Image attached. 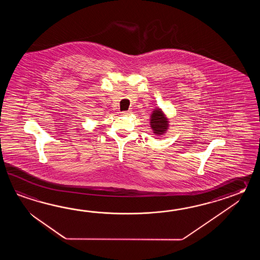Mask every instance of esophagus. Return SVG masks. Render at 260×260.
<instances>
[{
  "mask_svg": "<svg viewBox=\"0 0 260 260\" xmlns=\"http://www.w3.org/2000/svg\"><path fill=\"white\" fill-rule=\"evenodd\" d=\"M131 113H132V112H131V111H122V115H123V116H128V115H130Z\"/></svg>",
  "mask_w": 260,
  "mask_h": 260,
  "instance_id": "34e87169",
  "label": "esophagus"
}]
</instances>
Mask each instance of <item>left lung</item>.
Wrapping results in <instances>:
<instances>
[{
	"label": "left lung",
	"instance_id": "obj_1",
	"mask_svg": "<svg viewBox=\"0 0 260 260\" xmlns=\"http://www.w3.org/2000/svg\"><path fill=\"white\" fill-rule=\"evenodd\" d=\"M150 127L155 135L162 136L169 127V121L160 108H156L150 116Z\"/></svg>",
	"mask_w": 260,
	"mask_h": 260
}]
</instances>
